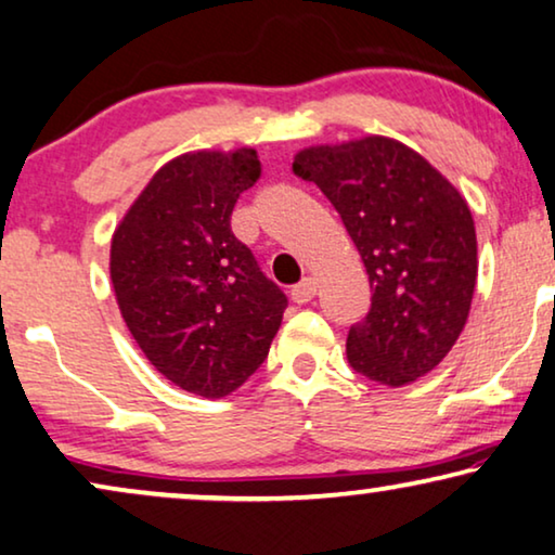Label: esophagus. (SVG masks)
Masks as SVG:
<instances>
[{
    "instance_id": "1",
    "label": "esophagus",
    "mask_w": 555,
    "mask_h": 555,
    "mask_svg": "<svg viewBox=\"0 0 555 555\" xmlns=\"http://www.w3.org/2000/svg\"><path fill=\"white\" fill-rule=\"evenodd\" d=\"M314 296H317V279H311V276L301 279L299 284L292 288V301H296V304H307L314 299Z\"/></svg>"
}]
</instances>
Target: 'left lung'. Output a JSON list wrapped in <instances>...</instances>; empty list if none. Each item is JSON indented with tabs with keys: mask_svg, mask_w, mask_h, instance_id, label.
I'll return each instance as SVG.
<instances>
[{
	"mask_svg": "<svg viewBox=\"0 0 555 555\" xmlns=\"http://www.w3.org/2000/svg\"><path fill=\"white\" fill-rule=\"evenodd\" d=\"M294 173L332 201L370 276V314L347 337L352 370L387 387L425 377L470 314L478 238L467 201L385 135L304 147Z\"/></svg>",
	"mask_w": 555,
	"mask_h": 555,
	"instance_id": "left-lung-1",
	"label": "left lung"
}]
</instances>
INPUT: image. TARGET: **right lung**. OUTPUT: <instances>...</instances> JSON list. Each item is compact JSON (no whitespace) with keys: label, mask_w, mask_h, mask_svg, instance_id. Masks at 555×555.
Instances as JSON below:
<instances>
[{"label":"right lung","mask_w":555,"mask_h":555,"mask_svg":"<svg viewBox=\"0 0 555 555\" xmlns=\"http://www.w3.org/2000/svg\"><path fill=\"white\" fill-rule=\"evenodd\" d=\"M254 147L168 160L132 201L111 244V279L132 339L185 392L218 400L259 370L286 296L231 231L259 181Z\"/></svg>","instance_id":"right-lung-1"}]
</instances>
